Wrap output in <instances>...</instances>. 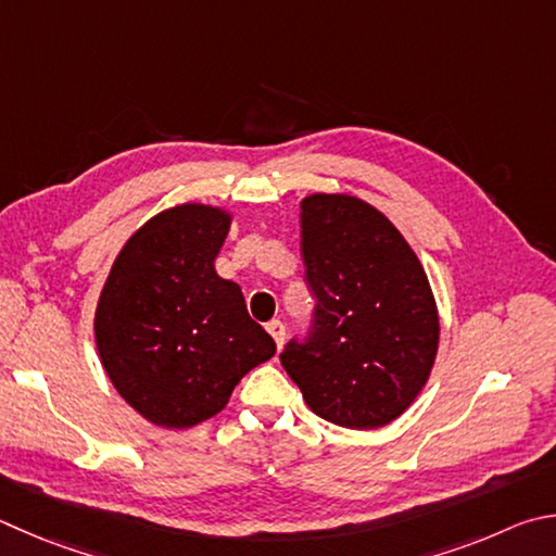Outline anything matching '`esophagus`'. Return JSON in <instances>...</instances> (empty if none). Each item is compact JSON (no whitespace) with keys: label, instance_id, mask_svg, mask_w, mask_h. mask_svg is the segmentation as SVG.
<instances>
[{"label":"esophagus","instance_id":"obj_1","mask_svg":"<svg viewBox=\"0 0 556 556\" xmlns=\"http://www.w3.org/2000/svg\"><path fill=\"white\" fill-rule=\"evenodd\" d=\"M267 332L271 338H275V342H277V348L281 350V345H285V336H287V330H285V326H281L279 320H269L267 323Z\"/></svg>","mask_w":556,"mask_h":556}]
</instances>
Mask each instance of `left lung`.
Here are the masks:
<instances>
[{
    "instance_id": "8db88e82",
    "label": "left lung",
    "mask_w": 556,
    "mask_h": 556,
    "mask_svg": "<svg viewBox=\"0 0 556 556\" xmlns=\"http://www.w3.org/2000/svg\"><path fill=\"white\" fill-rule=\"evenodd\" d=\"M301 252L318 304L281 367L316 416L350 430L389 426L435 365L440 316L426 269L379 208L350 194L301 201Z\"/></svg>"
}]
</instances>
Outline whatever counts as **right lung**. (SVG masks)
I'll use <instances>...</instances> for the list:
<instances>
[{
    "mask_svg": "<svg viewBox=\"0 0 556 556\" xmlns=\"http://www.w3.org/2000/svg\"><path fill=\"white\" fill-rule=\"evenodd\" d=\"M230 220L206 204L160 211L126 240L99 294L102 367L153 426L181 430L214 418L236 383L277 352L240 287L216 275Z\"/></svg>",
    "mask_w": 556,
    "mask_h": 556,
    "instance_id": "add662e5",
    "label": "right lung"
}]
</instances>
